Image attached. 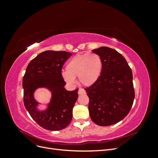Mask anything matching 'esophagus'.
Wrapping results in <instances>:
<instances>
[{
	"mask_svg": "<svg viewBox=\"0 0 158 158\" xmlns=\"http://www.w3.org/2000/svg\"><path fill=\"white\" fill-rule=\"evenodd\" d=\"M85 94V91L83 89V88H80L78 90V94L81 95V94Z\"/></svg>",
	"mask_w": 158,
	"mask_h": 158,
	"instance_id": "esophagus-1",
	"label": "esophagus"
}]
</instances>
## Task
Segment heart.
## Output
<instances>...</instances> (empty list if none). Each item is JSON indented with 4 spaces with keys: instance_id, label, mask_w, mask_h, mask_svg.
Here are the masks:
<instances>
[{
    "instance_id": "obj_1",
    "label": "heart",
    "mask_w": 158,
    "mask_h": 158,
    "mask_svg": "<svg viewBox=\"0 0 158 158\" xmlns=\"http://www.w3.org/2000/svg\"><path fill=\"white\" fill-rule=\"evenodd\" d=\"M103 63L100 56L94 52H85L74 56L66 66L62 76L69 84L75 83L78 77L79 82L85 86L95 84L101 76Z\"/></svg>"
}]
</instances>
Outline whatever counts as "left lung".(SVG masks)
Instances as JSON below:
<instances>
[{"label":"left lung","instance_id":"8db88e82","mask_svg":"<svg viewBox=\"0 0 158 158\" xmlns=\"http://www.w3.org/2000/svg\"><path fill=\"white\" fill-rule=\"evenodd\" d=\"M92 52L102 58L103 69L97 82L85 88L89 116L99 126L112 125L123 120L132 106L135 93L132 70L116 50L102 47Z\"/></svg>","mask_w":158,"mask_h":158}]
</instances>
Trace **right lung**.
<instances>
[{"mask_svg": "<svg viewBox=\"0 0 158 158\" xmlns=\"http://www.w3.org/2000/svg\"><path fill=\"white\" fill-rule=\"evenodd\" d=\"M71 55L70 52L63 51L43 52L30 61L23 77L24 106L33 120L46 130H62L73 118L78 89L66 90L61 73L63 64ZM40 87H46L52 92L49 107L45 112L37 111V103L33 98L35 89Z\"/></svg>", "mask_w": 158, "mask_h": 158, "instance_id": "obj_1", "label": "right lung"}]
</instances>
